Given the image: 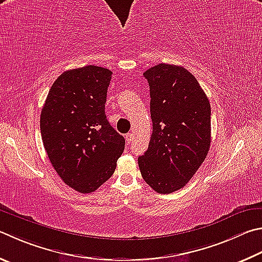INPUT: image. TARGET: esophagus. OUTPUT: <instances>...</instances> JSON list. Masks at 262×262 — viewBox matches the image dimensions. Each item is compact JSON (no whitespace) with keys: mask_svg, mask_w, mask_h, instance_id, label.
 <instances>
[{"mask_svg":"<svg viewBox=\"0 0 262 262\" xmlns=\"http://www.w3.org/2000/svg\"><path fill=\"white\" fill-rule=\"evenodd\" d=\"M133 139H134V137H133V134H132V133H128V134L126 135V141H127V144H130V142L133 141Z\"/></svg>","mask_w":262,"mask_h":262,"instance_id":"obj_1","label":"esophagus"}]
</instances>
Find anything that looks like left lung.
I'll return each mask as SVG.
<instances>
[{
    "label": "left lung",
    "instance_id": "1",
    "mask_svg": "<svg viewBox=\"0 0 262 262\" xmlns=\"http://www.w3.org/2000/svg\"><path fill=\"white\" fill-rule=\"evenodd\" d=\"M143 75L150 85L152 134L137 161L155 191L170 193L191 180L210 150V101L182 66L158 64Z\"/></svg>",
    "mask_w": 262,
    "mask_h": 262
}]
</instances>
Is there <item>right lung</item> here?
I'll list each match as a JSON object with an SVG mask.
<instances>
[{"instance_id":"1","label":"right lung","mask_w":262,"mask_h":262,"mask_svg":"<svg viewBox=\"0 0 262 262\" xmlns=\"http://www.w3.org/2000/svg\"><path fill=\"white\" fill-rule=\"evenodd\" d=\"M112 72L88 65L57 78L41 111L40 128L47 155L59 178L89 193L112 177L125 139L105 116Z\"/></svg>"}]
</instances>
